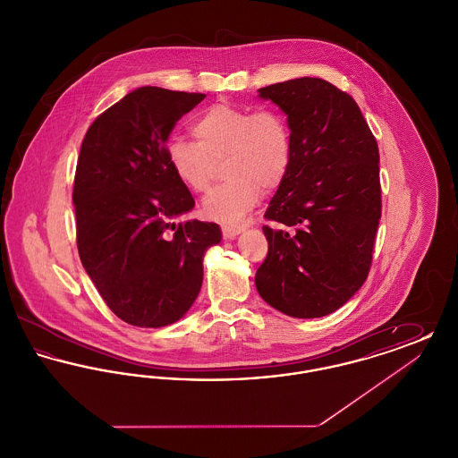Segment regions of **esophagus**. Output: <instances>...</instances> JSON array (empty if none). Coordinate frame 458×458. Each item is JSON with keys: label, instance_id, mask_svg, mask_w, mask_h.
<instances>
[{"label": "esophagus", "instance_id": "obj_1", "mask_svg": "<svg viewBox=\"0 0 458 458\" xmlns=\"http://www.w3.org/2000/svg\"><path fill=\"white\" fill-rule=\"evenodd\" d=\"M242 230L243 228L240 225H221V233L225 240L235 239Z\"/></svg>", "mask_w": 458, "mask_h": 458}]
</instances>
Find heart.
<instances>
[{
  "mask_svg": "<svg viewBox=\"0 0 458 458\" xmlns=\"http://www.w3.org/2000/svg\"><path fill=\"white\" fill-rule=\"evenodd\" d=\"M197 142L174 137L166 156L176 178L194 192L209 191L218 165L228 178L202 200L208 218L233 221L266 192L276 191L293 157V139L284 113L252 111L230 103L204 109L194 122Z\"/></svg>",
  "mask_w": 458,
  "mask_h": 458,
  "instance_id": "1",
  "label": "heart"
}]
</instances>
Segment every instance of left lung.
<instances>
[{
  "label": "left lung",
  "instance_id": "1",
  "mask_svg": "<svg viewBox=\"0 0 458 458\" xmlns=\"http://www.w3.org/2000/svg\"><path fill=\"white\" fill-rule=\"evenodd\" d=\"M284 109L292 166L262 226V299L292 318L335 312L364 284L381 218L379 149L353 98L302 77L259 89Z\"/></svg>",
  "mask_w": 458,
  "mask_h": 458
}]
</instances>
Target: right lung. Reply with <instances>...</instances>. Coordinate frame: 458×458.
I'll return each mask as SVG.
<instances>
[{"instance_id": "obj_1", "label": "right lung", "mask_w": 458, "mask_h": 458, "mask_svg": "<svg viewBox=\"0 0 458 458\" xmlns=\"http://www.w3.org/2000/svg\"><path fill=\"white\" fill-rule=\"evenodd\" d=\"M204 98L135 89L82 140L72 194L79 256L103 301L133 327L178 321L199 295L206 249L221 240L216 223L176 221L196 202L166 156L174 123Z\"/></svg>"}]
</instances>
